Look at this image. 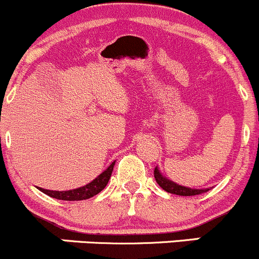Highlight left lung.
Returning <instances> with one entry per match:
<instances>
[{
  "instance_id": "left-lung-1",
  "label": "left lung",
  "mask_w": 259,
  "mask_h": 259,
  "mask_svg": "<svg viewBox=\"0 0 259 259\" xmlns=\"http://www.w3.org/2000/svg\"><path fill=\"white\" fill-rule=\"evenodd\" d=\"M153 175H155L156 183L161 186L165 191L170 194H175V195H181V196H193V195H199V194L206 193L209 189H190L186 188V186H181L179 184L174 183V181L168 180L165 176H162V174L160 172L157 167L153 171Z\"/></svg>"
}]
</instances>
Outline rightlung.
I'll return each mask as SVG.
<instances>
[{"label":"right lung","instance_id":"1","mask_svg":"<svg viewBox=\"0 0 259 259\" xmlns=\"http://www.w3.org/2000/svg\"><path fill=\"white\" fill-rule=\"evenodd\" d=\"M114 163L112 162L108 166L107 170H104L98 178L94 179L92 183L87 184V185L81 186V188L73 189V190L68 191H54V190H46V189L37 188L40 191H42L46 195L51 196V198L59 199V200H68V201H78V200H87L89 198H93L94 195L101 193L108 184L109 179H111L112 171H113Z\"/></svg>","mask_w":259,"mask_h":259}]
</instances>
